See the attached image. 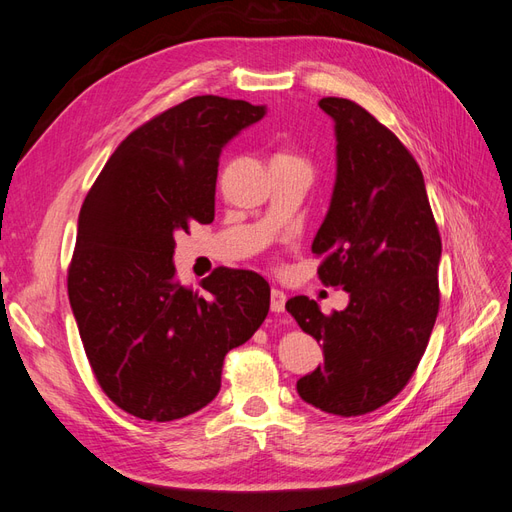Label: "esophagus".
<instances>
[{
  "label": "esophagus",
  "instance_id": "1",
  "mask_svg": "<svg viewBox=\"0 0 512 512\" xmlns=\"http://www.w3.org/2000/svg\"><path fill=\"white\" fill-rule=\"evenodd\" d=\"M284 307H286V294L282 290L273 288L271 290V312L280 314V312H284Z\"/></svg>",
  "mask_w": 512,
  "mask_h": 512
}]
</instances>
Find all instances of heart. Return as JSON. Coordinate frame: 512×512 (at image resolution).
I'll return each instance as SVG.
<instances>
[{
	"mask_svg": "<svg viewBox=\"0 0 512 512\" xmlns=\"http://www.w3.org/2000/svg\"><path fill=\"white\" fill-rule=\"evenodd\" d=\"M273 160H297L294 156H290V153H277V156Z\"/></svg>",
	"mask_w": 512,
	"mask_h": 512,
	"instance_id": "b5f03b06",
	"label": "heart"
}]
</instances>
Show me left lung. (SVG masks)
<instances>
[{"instance_id": "1", "label": "left lung", "mask_w": 512, "mask_h": 512, "mask_svg": "<svg viewBox=\"0 0 512 512\" xmlns=\"http://www.w3.org/2000/svg\"><path fill=\"white\" fill-rule=\"evenodd\" d=\"M318 104L335 121L337 177L312 252L322 284L344 288L350 303L322 314L312 299H288L324 354L297 391L322 412L361 416L404 391L421 363L440 309L442 241L406 145L352 100Z\"/></svg>"}]
</instances>
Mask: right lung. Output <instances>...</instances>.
<instances>
[{
  "instance_id": "right-lung-1",
  "label": "right lung",
  "mask_w": 512,
  "mask_h": 512,
  "mask_svg": "<svg viewBox=\"0 0 512 512\" xmlns=\"http://www.w3.org/2000/svg\"><path fill=\"white\" fill-rule=\"evenodd\" d=\"M265 106L196 96L126 136L91 185L68 267V297L91 371L106 397L143 421H177L222 386L228 350L269 314L271 288L218 267L183 286L175 237L211 224L224 145Z\"/></svg>"
}]
</instances>
